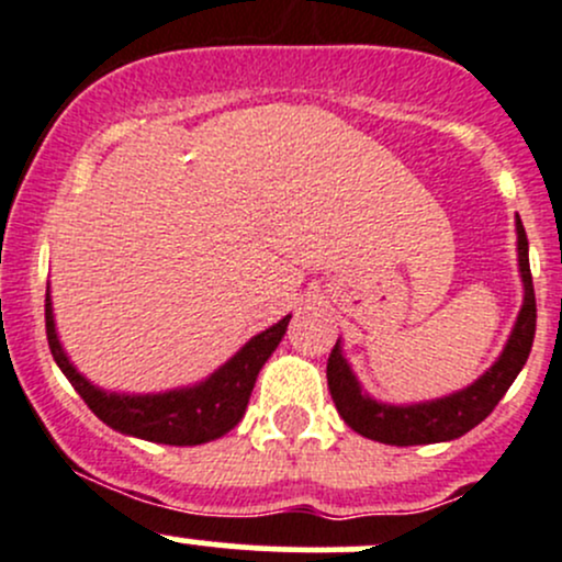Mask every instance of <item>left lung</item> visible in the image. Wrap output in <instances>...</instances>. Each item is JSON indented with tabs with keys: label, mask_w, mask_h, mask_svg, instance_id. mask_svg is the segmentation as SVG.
Returning <instances> with one entry per match:
<instances>
[{
	"label": "left lung",
	"mask_w": 562,
	"mask_h": 562,
	"mask_svg": "<svg viewBox=\"0 0 562 562\" xmlns=\"http://www.w3.org/2000/svg\"><path fill=\"white\" fill-rule=\"evenodd\" d=\"M517 236L519 271H522L525 282L522 313L517 317V326H514L501 359L473 386L457 391V394L446 396V400L424 402V405H383V402H375L367 394H361L348 361L339 353V342L334 345L326 364L328 391H331V400L337 405L339 416L345 418V424L353 432L389 446L440 443V440L462 438L464 432L479 427L495 411V405L503 400L508 386L517 381L519 370H522L527 356H530L532 337H536V291H532L530 260H527V234L519 217Z\"/></svg>",
	"instance_id": "left-lung-1"
}]
</instances>
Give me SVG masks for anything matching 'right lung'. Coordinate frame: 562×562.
<instances>
[{"instance_id":"add662e5","label":"right lung","mask_w":562,"mask_h":562,"mask_svg":"<svg viewBox=\"0 0 562 562\" xmlns=\"http://www.w3.org/2000/svg\"><path fill=\"white\" fill-rule=\"evenodd\" d=\"M288 321H291V315L249 339L228 364L220 367L201 386L168 391V394L124 396L94 389L87 378L78 375L76 367L67 361L59 339H56L50 299L45 296V334H48L50 356L67 375V381L81 394V400L87 402L89 411L119 432L166 446L209 443V440L228 435L241 422L255 378H258L260 367L266 364L271 350L280 345Z\"/></svg>"}]
</instances>
